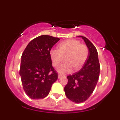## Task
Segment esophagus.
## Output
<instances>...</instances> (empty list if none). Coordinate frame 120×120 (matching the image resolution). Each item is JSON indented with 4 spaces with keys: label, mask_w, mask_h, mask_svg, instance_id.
Segmentation results:
<instances>
[{
    "label": "esophagus",
    "mask_w": 120,
    "mask_h": 120,
    "mask_svg": "<svg viewBox=\"0 0 120 120\" xmlns=\"http://www.w3.org/2000/svg\"><path fill=\"white\" fill-rule=\"evenodd\" d=\"M62 77V75H58V79H61V77Z\"/></svg>",
    "instance_id": "34e87169"
}]
</instances>
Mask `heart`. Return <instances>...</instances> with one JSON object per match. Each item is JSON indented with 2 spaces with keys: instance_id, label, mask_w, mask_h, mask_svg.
<instances>
[{
  "instance_id": "1",
  "label": "heart",
  "mask_w": 120,
  "mask_h": 120,
  "mask_svg": "<svg viewBox=\"0 0 120 120\" xmlns=\"http://www.w3.org/2000/svg\"><path fill=\"white\" fill-rule=\"evenodd\" d=\"M65 55V62L57 69L58 73L61 75L71 73L74 68L75 70L80 69L88 56V49L78 40L70 39L61 42L58 45V49H52L49 52L52 65L55 67L59 66Z\"/></svg>"
}]
</instances>
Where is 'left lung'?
Returning a JSON list of instances; mask_svg holds the SVG:
<instances>
[{"label": "left lung", "instance_id": "obj_1", "mask_svg": "<svg viewBox=\"0 0 120 120\" xmlns=\"http://www.w3.org/2000/svg\"><path fill=\"white\" fill-rule=\"evenodd\" d=\"M83 39L88 49V56L80 71L68 76V83L64 87L65 95L71 101L80 103L86 101L92 93L98 80L100 64L96 47L86 37Z\"/></svg>", "mask_w": 120, "mask_h": 120}]
</instances>
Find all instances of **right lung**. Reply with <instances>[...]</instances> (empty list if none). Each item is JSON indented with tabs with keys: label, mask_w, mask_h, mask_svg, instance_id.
Returning <instances> with one entry per match:
<instances>
[{
	"label": "right lung",
	"mask_w": 120,
	"mask_h": 120,
	"mask_svg": "<svg viewBox=\"0 0 120 120\" xmlns=\"http://www.w3.org/2000/svg\"><path fill=\"white\" fill-rule=\"evenodd\" d=\"M59 40L46 35L39 36L27 44L22 54L20 75L24 92L32 99L45 98L58 79L49 52Z\"/></svg>",
	"instance_id": "add662e5"
}]
</instances>
